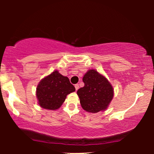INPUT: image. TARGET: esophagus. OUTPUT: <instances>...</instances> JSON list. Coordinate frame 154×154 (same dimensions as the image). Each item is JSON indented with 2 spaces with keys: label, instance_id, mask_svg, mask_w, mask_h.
<instances>
[{
  "label": "esophagus",
  "instance_id": "esophagus-1",
  "mask_svg": "<svg viewBox=\"0 0 154 154\" xmlns=\"http://www.w3.org/2000/svg\"><path fill=\"white\" fill-rule=\"evenodd\" d=\"M75 90H79V84H75Z\"/></svg>",
  "mask_w": 154,
  "mask_h": 154
}]
</instances>
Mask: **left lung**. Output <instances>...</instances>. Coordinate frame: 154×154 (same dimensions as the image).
<instances>
[{
	"instance_id": "obj_1",
	"label": "left lung",
	"mask_w": 154,
	"mask_h": 154,
	"mask_svg": "<svg viewBox=\"0 0 154 154\" xmlns=\"http://www.w3.org/2000/svg\"><path fill=\"white\" fill-rule=\"evenodd\" d=\"M83 81L85 85L77 91L82 108L90 113L105 110L113 97L110 83L94 69L84 75Z\"/></svg>"
}]
</instances>
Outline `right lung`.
Masks as SVG:
<instances>
[{
	"instance_id": "right-lung-1",
	"label": "right lung",
	"mask_w": 154,
	"mask_h": 154,
	"mask_svg": "<svg viewBox=\"0 0 154 154\" xmlns=\"http://www.w3.org/2000/svg\"><path fill=\"white\" fill-rule=\"evenodd\" d=\"M75 90L68 78L55 71L41 80L37 86L36 96L42 108L55 110L62 106L67 94Z\"/></svg>"
}]
</instances>
